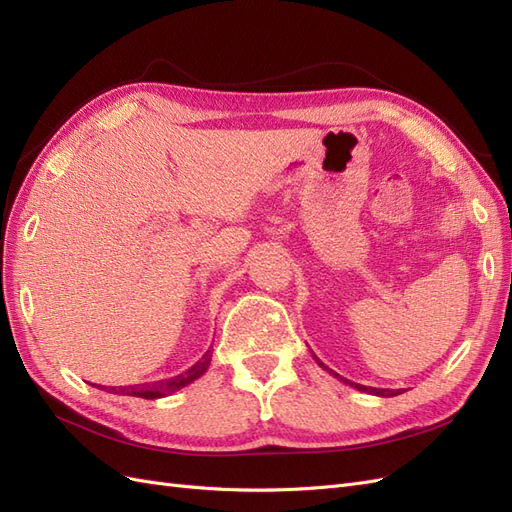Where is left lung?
<instances>
[{
  "instance_id": "left-lung-1",
  "label": "left lung",
  "mask_w": 512,
  "mask_h": 512,
  "mask_svg": "<svg viewBox=\"0 0 512 512\" xmlns=\"http://www.w3.org/2000/svg\"><path fill=\"white\" fill-rule=\"evenodd\" d=\"M314 359H316V363L322 367V369H327L331 376H335L339 382H344V384H348V386H352V389H356V391H361V393H369V395H378V397H395V395H401V391L404 389H397V391H391V389H376V386H365V384H359V382H352V380H348V378H344V376H339V374H335L333 369H329L327 365H324L318 356L314 354Z\"/></svg>"
}]
</instances>
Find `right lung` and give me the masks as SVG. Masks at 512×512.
<instances>
[{"label":"right lung","instance_id":"right-lung-1","mask_svg":"<svg viewBox=\"0 0 512 512\" xmlns=\"http://www.w3.org/2000/svg\"><path fill=\"white\" fill-rule=\"evenodd\" d=\"M211 365V350H207L203 354V359L196 361L190 369H185L183 374L173 376V378H164V380H156V382H145V384H130V386H108V391H113L117 395H130V397H143V399H158V397H166L170 393H175L183 386L192 384L194 380H198L200 376L205 374ZM106 389V386H104ZM102 389V391H104Z\"/></svg>","mask_w":512,"mask_h":512}]
</instances>
